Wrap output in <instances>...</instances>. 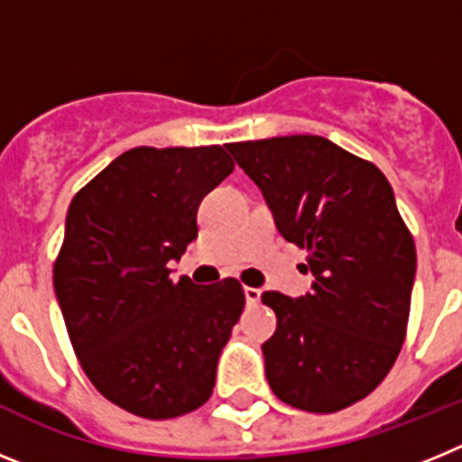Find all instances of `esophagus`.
Here are the masks:
<instances>
[{"label":"esophagus","mask_w":462,"mask_h":462,"mask_svg":"<svg viewBox=\"0 0 462 462\" xmlns=\"http://www.w3.org/2000/svg\"><path fill=\"white\" fill-rule=\"evenodd\" d=\"M245 300H247V305H256L261 300V291L254 287H245Z\"/></svg>","instance_id":"obj_1"}]
</instances>
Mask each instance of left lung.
Masks as SVG:
<instances>
[{
	"label": "left lung",
	"mask_w": 462,
	"mask_h": 462,
	"mask_svg": "<svg viewBox=\"0 0 462 462\" xmlns=\"http://www.w3.org/2000/svg\"><path fill=\"white\" fill-rule=\"evenodd\" d=\"M256 182L284 240L308 252L312 293L263 291L277 330L263 342L273 393L330 414L377 389L407 336L416 247L386 175L324 136L226 145Z\"/></svg>",
	"instance_id": "1"
}]
</instances>
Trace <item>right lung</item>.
Here are the masks:
<instances>
[{
	"label": "right lung",
	"instance_id": "right-lung-1",
	"mask_svg": "<svg viewBox=\"0 0 462 462\" xmlns=\"http://www.w3.org/2000/svg\"><path fill=\"white\" fill-rule=\"evenodd\" d=\"M222 145L134 148L73 196L52 266L80 368L113 405L175 419L212 395L245 308L234 277L201 287L169 263L196 238L203 196L234 171Z\"/></svg>",
	"mask_w": 462,
	"mask_h": 462
}]
</instances>
